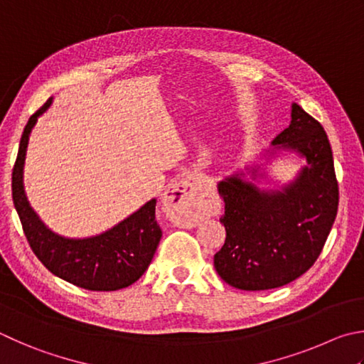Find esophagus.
<instances>
[{
  "instance_id": "1",
  "label": "esophagus",
  "mask_w": 364,
  "mask_h": 364,
  "mask_svg": "<svg viewBox=\"0 0 364 364\" xmlns=\"http://www.w3.org/2000/svg\"><path fill=\"white\" fill-rule=\"evenodd\" d=\"M197 193L194 180H183L175 184L164 196V205L168 210L170 220L180 228L196 226L197 218Z\"/></svg>"
}]
</instances>
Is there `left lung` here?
Masks as SVG:
<instances>
[{
	"mask_svg": "<svg viewBox=\"0 0 364 364\" xmlns=\"http://www.w3.org/2000/svg\"><path fill=\"white\" fill-rule=\"evenodd\" d=\"M272 146L306 159L294 181L261 191L240 173L218 184L226 240L215 255V269L230 287L245 291L279 288L306 274L338 215L339 186L321 124L293 103L291 124L274 138Z\"/></svg>",
	"mask_w": 364,
	"mask_h": 364,
	"instance_id": "left-lung-1",
	"label": "left lung"
}]
</instances>
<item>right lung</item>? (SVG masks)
<instances>
[{
  "instance_id": "add662e5",
  "label": "right lung",
  "mask_w": 364,
  "mask_h": 364,
  "mask_svg": "<svg viewBox=\"0 0 364 364\" xmlns=\"http://www.w3.org/2000/svg\"><path fill=\"white\" fill-rule=\"evenodd\" d=\"M50 103L52 98L26 122L12 170V200L26 240L44 267L71 285L90 291L127 288L146 272L161 242L162 230L156 221V199L144 203L107 232L87 239H67L46 228L26 200L23 164L31 129Z\"/></svg>"
}]
</instances>
